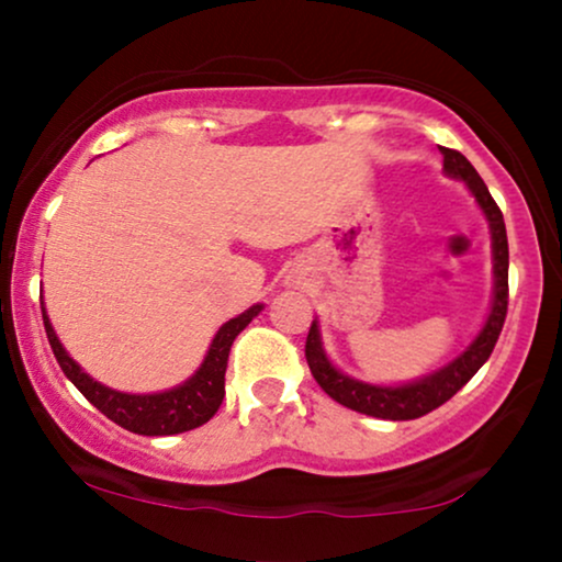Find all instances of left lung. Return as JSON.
Masks as SVG:
<instances>
[{
	"label": "left lung",
	"instance_id": "1",
	"mask_svg": "<svg viewBox=\"0 0 562 562\" xmlns=\"http://www.w3.org/2000/svg\"><path fill=\"white\" fill-rule=\"evenodd\" d=\"M443 156V171L449 177L465 182V187L473 192L475 203L481 205L483 216H486L488 229H492V254H494V299H492V312H488L486 322H483L481 333L475 335V340L470 344L454 362H449L441 370H436L434 375H425L415 383L404 385H372L362 383V380H353L344 375V372L327 359L325 348H322L319 338V322L314 319L308 327L306 338V362L312 370L314 380L319 383V389L327 396L335 398L338 404L348 406L353 412H362V415L380 417V420H417V417L428 415L436 406L449 402L462 385L468 383L475 372L486 364V359L492 357L496 338H499L502 325L507 317V267H509V250H507V229L505 218H502L499 205L494 203L492 192L483 184L479 171L473 169V164L462 156V153L441 147Z\"/></svg>",
	"mask_w": 562,
	"mask_h": 562
}]
</instances>
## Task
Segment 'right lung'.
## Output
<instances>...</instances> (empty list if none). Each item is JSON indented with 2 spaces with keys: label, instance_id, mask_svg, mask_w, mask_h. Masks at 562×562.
Wrapping results in <instances>:
<instances>
[{
  "label": "right lung",
  "instance_id": "right-lung-1",
  "mask_svg": "<svg viewBox=\"0 0 562 562\" xmlns=\"http://www.w3.org/2000/svg\"><path fill=\"white\" fill-rule=\"evenodd\" d=\"M261 303L250 306L248 312H243L240 317L224 322L218 327V333L211 340L209 353H205L203 364L198 367V372L190 380H184L182 385L160 393H124L113 391L108 385L97 383L94 378H89L74 359L68 357V351L63 348L60 340L53 330V322H49L47 312H44L42 303V317H44V330H47L49 346L60 364V370L66 372L70 383L87 396L89 404H94L108 420H113L121 428L132 430L139 436H173L184 434V430L200 428L203 423H209L216 415V409L222 406L224 398V372H227V359L229 348L235 344V338L245 327L250 325V319L259 317Z\"/></svg>",
  "mask_w": 562,
  "mask_h": 562
}]
</instances>
